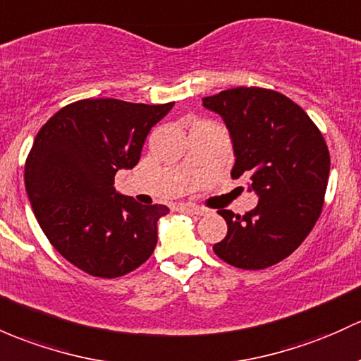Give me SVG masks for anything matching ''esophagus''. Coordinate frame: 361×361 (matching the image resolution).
Here are the masks:
<instances>
[{"label":"esophagus","mask_w":361,"mask_h":361,"mask_svg":"<svg viewBox=\"0 0 361 361\" xmlns=\"http://www.w3.org/2000/svg\"><path fill=\"white\" fill-rule=\"evenodd\" d=\"M180 210L182 212H188V213H192V215H207V213H208L207 208L197 207V204H189V203L180 204Z\"/></svg>","instance_id":"obj_1"}]
</instances>
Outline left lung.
Listing matches in <instances>:
<instances>
[{"mask_svg":"<svg viewBox=\"0 0 361 361\" xmlns=\"http://www.w3.org/2000/svg\"><path fill=\"white\" fill-rule=\"evenodd\" d=\"M203 106L231 134L232 179L247 177L259 197L243 216L219 210L227 235L213 251L238 269L272 267L305 241L322 213L331 170L324 135L303 108L272 89H227L203 98Z\"/></svg>","mask_w":361,"mask_h":361,"instance_id":"left-lung-1","label":"left lung"}]
</instances>
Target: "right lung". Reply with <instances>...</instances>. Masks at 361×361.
I'll return each instance as SVG.
<instances>
[{
	"label": "right lung",
	"instance_id": "right-lung-1",
	"mask_svg": "<svg viewBox=\"0 0 361 361\" xmlns=\"http://www.w3.org/2000/svg\"><path fill=\"white\" fill-rule=\"evenodd\" d=\"M172 106L80 99L37 133L25 161L27 196L46 238L77 269L115 279L154 251L157 224L169 208L120 195L114 180L137 165L151 127Z\"/></svg>",
	"mask_w": 361,
	"mask_h": 361
}]
</instances>
